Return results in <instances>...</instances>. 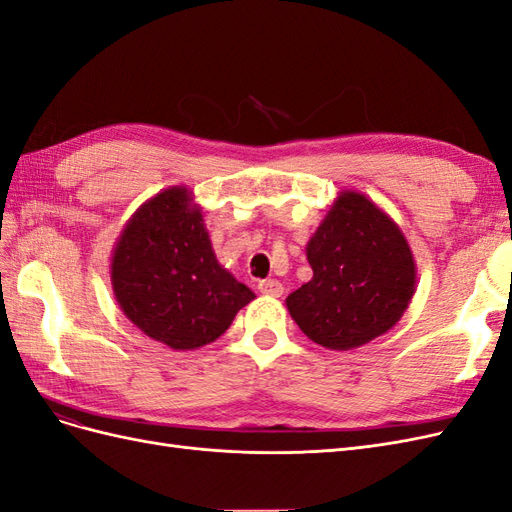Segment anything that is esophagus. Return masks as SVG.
I'll use <instances>...</instances> for the list:
<instances>
[{
  "label": "esophagus",
  "mask_w": 512,
  "mask_h": 512,
  "mask_svg": "<svg viewBox=\"0 0 512 512\" xmlns=\"http://www.w3.org/2000/svg\"><path fill=\"white\" fill-rule=\"evenodd\" d=\"M258 290L262 294H269V297H282V294H284V286H282V282H277V280L258 282Z\"/></svg>",
  "instance_id": "esophagus-1"
}]
</instances>
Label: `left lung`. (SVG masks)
Returning a JSON list of instances; mask_svg holds the SVG:
<instances>
[{"mask_svg":"<svg viewBox=\"0 0 512 512\" xmlns=\"http://www.w3.org/2000/svg\"><path fill=\"white\" fill-rule=\"evenodd\" d=\"M314 277L286 299L312 342L359 348L395 327L414 294L416 267L397 224L363 194L344 192L307 243Z\"/></svg>","mask_w":512,"mask_h":512,"instance_id":"left-lung-1","label":"left lung"}]
</instances>
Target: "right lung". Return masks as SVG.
<instances>
[{
	"label": "right lung",
	"instance_id": "1",
	"mask_svg": "<svg viewBox=\"0 0 512 512\" xmlns=\"http://www.w3.org/2000/svg\"><path fill=\"white\" fill-rule=\"evenodd\" d=\"M111 280L123 314L173 350L215 342L254 299L220 267L185 188L164 190L134 213L115 245Z\"/></svg>",
	"mask_w": 512,
	"mask_h": 512
}]
</instances>
